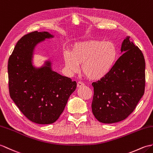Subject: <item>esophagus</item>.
Returning <instances> with one entry per match:
<instances>
[{"mask_svg": "<svg viewBox=\"0 0 153 153\" xmlns=\"http://www.w3.org/2000/svg\"><path fill=\"white\" fill-rule=\"evenodd\" d=\"M84 85H85V84L83 82H81V81H78L77 83V87H81L84 86Z\"/></svg>", "mask_w": 153, "mask_h": 153, "instance_id": "1", "label": "esophagus"}]
</instances>
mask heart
I'll list each match as a JSON object with an SVG mask.
<instances>
[{"mask_svg": "<svg viewBox=\"0 0 153 153\" xmlns=\"http://www.w3.org/2000/svg\"><path fill=\"white\" fill-rule=\"evenodd\" d=\"M118 50L112 42L92 40L76 43L72 52L65 51L64 61L71 73H76L82 65L84 75L92 80L105 77L114 66Z\"/></svg>", "mask_w": 153, "mask_h": 153, "instance_id": "heart-1", "label": "heart"}]
</instances>
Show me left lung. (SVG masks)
Returning a JSON list of instances; mask_svg holds the SVG:
<instances>
[{
  "instance_id": "1",
  "label": "left lung",
  "mask_w": 153,
  "mask_h": 153,
  "mask_svg": "<svg viewBox=\"0 0 153 153\" xmlns=\"http://www.w3.org/2000/svg\"><path fill=\"white\" fill-rule=\"evenodd\" d=\"M123 55L110 72L100 80L93 82L92 111L103 123H115L126 119L143 97L145 87V62L140 48L124 40Z\"/></svg>"
}]
</instances>
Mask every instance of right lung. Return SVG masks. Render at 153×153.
<instances>
[{"mask_svg": "<svg viewBox=\"0 0 153 153\" xmlns=\"http://www.w3.org/2000/svg\"><path fill=\"white\" fill-rule=\"evenodd\" d=\"M53 36L34 31L17 42L8 64L10 96L23 114L32 122H55L65 109L77 83L53 71L50 61L36 68L32 58L36 45Z\"/></svg>", "mask_w": 153, "mask_h": 153, "instance_id": "add662e5", "label": "right lung"}]
</instances>
